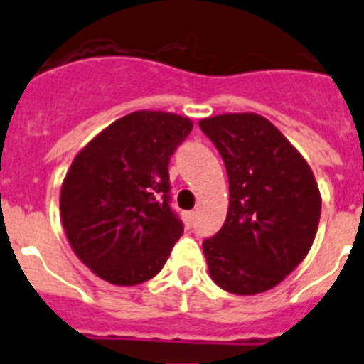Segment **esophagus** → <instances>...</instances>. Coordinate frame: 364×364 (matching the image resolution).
<instances>
[{"label": "esophagus", "instance_id": "34e87169", "mask_svg": "<svg viewBox=\"0 0 364 364\" xmlns=\"http://www.w3.org/2000/svg\"><path fill=\"white\" fill-rule=\"evenodd\" d=\"M196 223V213H186L185 214V225L191 229V227H194Z\"/></svg>", "mask_w": 364, "mask_h": 364}]
</instances>
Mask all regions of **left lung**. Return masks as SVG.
Returning <instances> with one entry per match:
<instances>
[{
	"label": "left lung",
	"mask_w": 364,
	"mask_h": 364,
	"mask_svg": "<svg viewBox=\"0 0 364 364\" xmlns=\"http://www.w3.org/2000/svg\"><path fill=\"white\" fill-rule=\"evenodd\" d=\"M229 176V210L203 240L214 282L235 295L280 284L308 255L321 220L314 172L267 119L225 113L200 121Z\"/></svg>",
	"instance_id": "1"
}]
</instances>
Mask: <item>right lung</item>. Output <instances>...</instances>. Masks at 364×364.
Returning <instances> with one entry per match:
<instances>
[{"label": "right lung", "instance_id": "right-lung-1", "mask_svg": "<svg viewBox=\"0 0 364 364\" xmlns=\"http://www.w3.org/2000/svg\"><path fill=\"white\" fill-rule=\"evenodd\" d=\"M192 122L166 112H135L107 126L75 157L60 214L73 251L115 286L146 282L183 235L170 207L168 163Z\"/></svg>", "mask_w": 364, "mask_h": 364}]
</instances>
